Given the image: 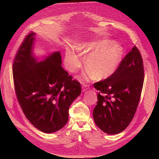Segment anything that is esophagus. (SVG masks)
<instances>
[{
	"label": "esophagus",
	"mask_w": 159,
	"mask_h": 159,
	"mask_svg": "<svg viewBox=\"0 0 159 159\" xmlns=\"http://www.w3.org/2000/svg\"><path fill=\"white\" fill-rule=\"evenodd\" d=\"M89 85H87V84H83L82 85V89H83V91H85V90L87 89H89Z\"/></svg>",
	"instance_id": "1"
}]
</instances>
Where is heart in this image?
<instances>
[{
	"instance_id": "1",
	"label": "heart",
	"mask_w": 159,
	"mask_h": 159,
	"mask_svg": "<svg viewBox=\"0 0 159 159\" xmlns=\"http://www.w3.org/2000/svg\"><path fill=\"white\" fill-rule=\"evenodd\" d=\"M76 50L82 54H87L85 66L90 77L102 80L111 77L114 74L121 61L124 53L121 44L112 43L109 39L85 41L77 45ZM82 57L79 53L69 50L65 59L66 69L75 72L82 64Z\"/></svg>"
}]
</instances>
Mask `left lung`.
<instances>
[{"mask_svg":"<svg viewBox=\"0 0 159 159\" xmlns=\"http://www.w3.org/2000/svg\"><path fill=\"white\" fill-rule=\"evenodd\" d=\"M143 80L142 58L134 46L114 74L94 84L99 93L93 118L102 131L115 134L127 128L137 111Z\"/></svg>","mask_w":159,"mask_h":159,"instance_id":"8db88e82","label":"left lung"}]
</instances>
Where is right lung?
<instances>
[{"label":"right lung","mask_w":159,"mask_h":159,"mask_svg":"<svg viewBox=\"0 0 159 159\" xmlns=\"http://www.w3.org/2000/svg\"><path fill=\"white\" fill-rule=\"evenodd\" d=\"M36 33L25 38L16 55L13 68L15 90L27 119L37 129L52 133L69 120V109L80 95L79 82L61 66L60 52L36 57Z\"/></svg>","instance_id":"obj_1"}]
</instances>
